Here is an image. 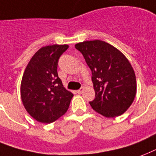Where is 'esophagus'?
<instances>
[{"mask_svg":"<svg viewBox=\"0 0 156 156\" xmlns=\"http://www.w3.org/2000/svg\"><path fill=\"white\" fill-rule=\"evenodd\" d=\"M84 88H83V87H82V88H80V89L77 90V93L80 94H82V93L84 92Z\"/></svg>","mask_w":156,"mask_h":156,"instance_id":"obj_1","label":"esophagus"}]
</instances>
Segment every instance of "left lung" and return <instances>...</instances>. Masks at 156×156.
<instances>
[{
	"label": "left lung",
	"instance_id": "1",
	"mask_svg": "<svg viewBox=\"0 0 156 156\" xmlns=\"http://www.w3.org/2000/svg\"><path fill=\"white\" fill-rule=\"evenodd\" d=\"M92 71L95 98L89 102L107 118L124 114L137 93L134 70L126 57L112 44L94 40L75 44Z\"/></svg>",
	"mask_w": 156,
	"mask_h": 156
}]
</instances>
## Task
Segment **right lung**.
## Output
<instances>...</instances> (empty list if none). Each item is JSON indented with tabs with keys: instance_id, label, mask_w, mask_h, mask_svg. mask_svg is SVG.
I'll use <instances>...</instances> for the list:
<instances>
[{
	"instance_id": "add662e5",
	"label": "right lung",
	"mask_w": 156,
	"mask_h": 156,
	"mask_svg": "<svg viewBox=\"0 0 156 156\" xmlns=\"http://www.w3.org/2000/svg\"><path fill=\"white\" fill-rule=\"evenodd\" d=\"M68 44L41 48L29 61L22 78L20 94L25 109L37 121L50 124L67 112L73 94L65 89L57 67Z\"/></svg>"
}]
</instances>
